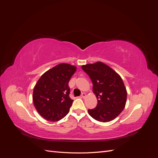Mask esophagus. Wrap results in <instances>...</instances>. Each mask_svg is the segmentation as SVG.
Wrapping results in <instances>:
<instances>
[{"instance_id": "34e87169", "label": "esophagus", "mask_w": 158, "mask_h": 158, "mask_svg": "<svg viewBox=\"0 0 158 158\" xmlns=\"http://www.w3.org/2000/svg\"><path fill=\"white\" fill-rule=\"evenodd\" d=\"M85 96H86V94H85V93H82V94H81V97H82V98H85Z\"/></svg>"}]
</instances>
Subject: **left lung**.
<instances>
[{
	"label": "left lung",
	"mask_w": 158,
	"mask_h": 158,
	"mask_svg": "<svg viewBox=\"0 0 158 158\" xmlns=\"http://www.w3.org/2000/svg\"><path fill=\"white\" fill-rule=\"evenodd\" d=\"M93 83V92L98 99L95 108L88 109L96 121L106 123L115 118L125 107L127 89L118 73L102 62L82 65Z\"/></svg>",
	"instance_id": "obj_1"
}]
</instances>
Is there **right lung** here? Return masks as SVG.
<instances>
[{"instance_id":"right-lung-1","label":"right lung","mask_w":158,"mask_h":158,"mask_svg":"<svg viewBox=\"0 0 158 158\" xmlns=\"http://www.w3.org/2000/svg\"><path fill=\"white\" fill-rule=\"evenodd\" d=\"M76 66L60 63L46 71L38 80L33 101L40 115L49 121H58L70 111L73 100L69 97V82Z\"/></svg>"}]
</instances>
